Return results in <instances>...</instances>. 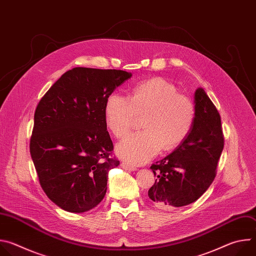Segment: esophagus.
Listing matches in <instances>:
<instances>
[{
  "instance_id": "34e87169",
  "label": "esophagus",
  "mask_w": 256,
  "mask_h": 256,
  "mask_svg": "<svg viewBox=\"0 0 256 256\" xmlns=\"http://www.w3.org/2000/svg\"><path fill=\"white\" fill-rule=\"evenodd\" d=\"M120 166H122L124 169L128 170V171H136V168L134 166H132V165H130V164L126 163V162H122V163L120 164Z\"/></svg>"
}]
</instances>
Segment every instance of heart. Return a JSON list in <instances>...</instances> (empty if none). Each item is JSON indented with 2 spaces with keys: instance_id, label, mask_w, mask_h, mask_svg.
<instances>
[{
  "instance_id": "heart-1",
  "label": "heart",
  "mask_w": 256,
  "mask_h": 256,
  "mask_svg": "<svg viewBox=\"0 0 256 256\" xmlns=\"http://www.w3.org/2000/svg\"><path fill=\"white\" fill-rule=\"evenodd\" d=\"M105 124L114 136H124L138 116H144V130L130 134L116 146V154L126 162L140 165L162 150L177 148L188 136L196 118L192 101L178 94L174 85L162 78L144 81L132 89L130 97L108 96Z\"/></svg>"
}]
</instances>
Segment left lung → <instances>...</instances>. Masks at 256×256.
I'll use <instances>...</instances> for the list:
<instances>
[{"label":"left lung","mask_w":256,"mask_h":256,"mask_svg":"<svg viewBox=\"0 0 256 256\" xmlns=\"http://www.w3.org/2000/svg\"><path fill=\"white\" fill-rule=\"evenodd\" d=\"M196 118L186 140L151 169L157 179L148 196L160 208L188 206L210 188L224 148L221 118L202 88L194 92Z\"/></svg>","instance_id":"8db88e82"}]
</instances>
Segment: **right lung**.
<instances>
[{
	"label": "right lung",
	"instance_id": "right-lung-1",
	"mask_svg": "<svg viewBox=\"0 0 256 256\" xmlns=\"http://www.w3.org/2000/svg\"><path fill=\"white\" fill-rule=\"evenodd\" d=\"M132 77L122 70L74 68L50 88L34 114L30 154L40 186L60 208L84 212L105 196L120 165L105 124V103Z\"/></svg>",
	"mask_w": 256,
	"mask_h": 256
}]
</instances>
